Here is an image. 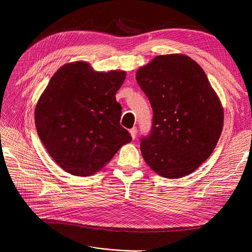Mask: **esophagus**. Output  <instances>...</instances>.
<instances>
[{"label":"esophagus","instance_id":"esophagus-1","mask_svg":"<svg viewBox=\"0 0 252 252\" xmlns=\"http://www.w3.org/2000/svg\"><path fill=\"white\" fill-rule=\"evenodd\" d=\"M129 132H130L131 138L134 140L135 136H136V132H138V129H136V127H133V128L130 129V130H129Z\"/></svg>","mask_w":252,"mask_h":252}]
</instances>
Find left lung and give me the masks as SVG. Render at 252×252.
<instances>
[{"label":"left lung","mask_w":252,"mask_h":252,"mask_svg":"<svg viewBox=\"0 0 252 252\" xmlns=\"http://www.w3.org/2000/svg\"><path fill=\"white\" fill-rule=\"evenodd\" d=\"M135 79L154 111L151 132L141 139L145 162L167 179L193 172L215 150L224 125L207 75L191 58L171 53L140 67Z\"/></svg>","instance_id":"left-lung-1"}]
</instances>
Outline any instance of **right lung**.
Listing matches in <instances>:
<instances>
[{"mask_svg": "<svg viewBox=\"0 0 252 252\" xmlns=\"http://www.w3.org/2000/svg\"><path fill=\"white\" fill-rule=\"evenodd\" d=\"M125 78L124 70L95 71L84 61L52 75L35 105L34 122L47 152L68 173L93 175L131 142L116 100Z\"/></svg>", "mask_w": 252, "mask_h": 252, "instance_id": "right-lung-1", "label": "right lung"}]
</instances>
